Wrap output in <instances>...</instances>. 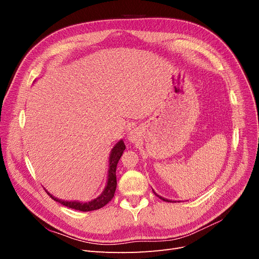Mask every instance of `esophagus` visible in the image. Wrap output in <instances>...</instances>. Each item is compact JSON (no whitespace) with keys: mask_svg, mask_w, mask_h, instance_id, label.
Here are the masks:
<instances>
[{"mask_svg":"<svg viewBox=\"0 0 259 259\" xmlns=\"http://www.w3.org/2000/svg\"><path fill=\"white\" fill-rule=\"evenodd\" d=\"M131 138H134V136H133V135H132V137H131Z\"/></svg>","mask_w":259,"mask_h":259,"instance_id":"34e87169","label":"esophagus"}]
</instances>
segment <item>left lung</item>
<instances>
[{"label": "left lung", "instance_id": "left-lung-1", "mask_svg": "<svg viewBox=\"0 0 259 259\" xmlns=\"http://www.w3.org/2000/svg\"><path fill=\"white\" fill-rule=\"evenodd\" d=\"M155 195H158V194H156V193H155ZM158 197H159V198H160V199H161V200H163V201H167V202H169V201H168V200H166V199H164V198H162V197H160V195H158Z\"/></svg>", "mask_w": 259, "mask_h": 259}]
</instances>
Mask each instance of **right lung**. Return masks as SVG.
Wrapping results in <instances>:
<instances>
[{
  "label": "right lung",
  "instance_id": "1",
  "mask_svg": "<svg viewBox=\"0 0 259 259\" xmlns=\"http://www.w3.org/2000/svg\"><path fill=\"white\" fill-rule=\"evenodd\" d=\"M124 150H125V145L123 143V140H120V142L113 147L111 154H110V159H109V162L110 163H109L107 186L105 188L104 192L101 193L98 198L94 199L90 202H86V203L77 202V201H62L57 198H54L51 193H49L46 190L45 191L48 192V194L54 201H56L62 205L76 209V210L90 211V210H95V209H99L101 207H104L114 197V192L116 189V176H115L116 165H117V162H119Z\"/></svg>",
  "mask_w": 259,
  "mask_h": 259
}]
</instances>
